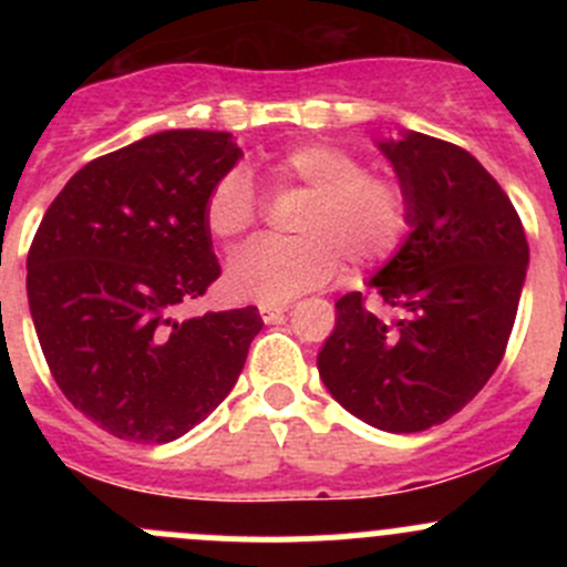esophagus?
<instances>
[{"mask_svg": "<svg viewBox=\"0 0 567 567\" xmlns=\"http://www.w3.org/2000/svg\"><path fill=\"white\" fill-rule=\"evenodd\" d=\"M288 312V305H260V318L266 320V323H274V320H279Z\"/></svg>", "mask_w": 567, "mask_h": 567, "instance_id": "obj_1", "label": "esophagus"}]
</instances>
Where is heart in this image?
Instances as JSON below:
<instances>
[{
  "instance_id": "b5f03b06",
  "label": "heart",
  "mask_w": 567,
  "mask_h": 567,
  "mask_svg": "<svg viewBox=\"0 0 567 567\" xmlns=\"http://www.w3.org/2000/svg\"><path fill=\"white\" fill-rule=\"evenodd\" d=\"M277 188H305L310 199L296 219V241H257L233 257L227 290L241 301L285 305L340 268L386 260L411 227L409 194L398 181L368 175L353 153L320 142L290 147L268 164ZM257 219V194L244 169H230L205 199V227L221 244H236Z\"/></svg>"
}]
</instances>
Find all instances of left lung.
Masks as SVG:
<instances>
[{
  "label": "left lung",
  "mask_w": 567,
  "mask_h": 567,
  "mask_svg": "<svg viewBox=\"0 0 567 567\" xmlns=\"http://www.w3.org/2000/svg\"><path fill=\"white\" fill-rule=\"evenodd\" d=\"M379 151L411 205L409 236L370 279L392 312L342 296L318 373L362 422L416 433L450 420L499 368L529 247L513 203L472 153L420 131Z\"/></svg>",
  "instance_id": "8db88e82"
}]
</instances>
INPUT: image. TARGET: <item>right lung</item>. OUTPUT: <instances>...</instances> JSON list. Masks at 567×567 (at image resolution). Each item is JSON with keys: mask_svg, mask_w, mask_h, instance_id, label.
<instances>
[{"mask_svg": "<svg viewBox=\"0 0 567 567\" xmlns=\"http://www.w3.org/2000/svg\"><path fill=\"white\" fill-rule=\"evenodd\" d=\"M241 156L227 131H158L79 169L40 221L27 257L40 348L112 436L175 442L241 375L257 307L177 318L221 274L205 199Z\"/></svg>", "mask_w": 567, "mask_h": 567, "instance_id": "right-lung-1", "label": "right lung"}]
</instances>
